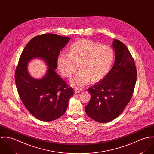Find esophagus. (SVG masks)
Here are the masks:
<instances>
[{
    "mask_svg": "<svg viewBox=\"0 0 154 154\" xmlns=\"http://www.w3.org/2000/svg\"><path fill=\"white\" fill-rule=\"evenodd\" d=\"M81 91H82V89H79V88H76L74 89L75 93H79Z\"/></svg>",
    "mask_w": 154,
    "mask_h": 154,
    "instance_id": "1",
    "label": "esophagus"
}]
</instances>
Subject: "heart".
Returning a JSON list of instances; mask_svg holds the SVG:
<instances>
[{"label": "heart", "mask_w": 154, "mask_h": 154, "mask_svg": "<svg viewBox=\"0 0 154 154\" xmlns=\"http://www.w3.org/2000/svg\"><path fill=\"white\" fill-rule=\"evenodd\" d=\"M114 59L113 49L108 45L88 40L72 44L69 53L62 51L57 57V65L62 75L70 78L78 70H81L72 79L71 84L81 87L91 81L104 78L109 72Z\"/></svg>", "instance_id": "obj_1"}]
</instances>
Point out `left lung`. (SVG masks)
Instances as JSON below:
<instances>
[{
  "label": "left lung",
  "mask_w": 154,
  "mask_h": 154,
  "mask_svg": "<svg viewBox=\"0 0 154 154\" xmlns=\"http://www.w3.org/2000/svg\"><path fill=\"white\" fill-rule=\"evenodd\" d=\"M115 62L102 81L88 89L91 99L85 109L88 116L99 123L117 117L132 98L137 70L131 53L122 42L114 39Z\"/></svg>",
  "instance_id": "8db88e82"
}]
</instances>
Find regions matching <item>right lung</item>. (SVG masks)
<instances>
[{
  "label": "right lung",
  "instance_id": "obj_1",
  "mask_svg": "<svg viewBox=\"0 0 154 154\" xmlns=\"http://www.w3.org/2000/svg\"><path fill=\"white\" fill-rule=\"evenodd\" d=\"M69 40L54 34L37 35L27 43L20 56L15 73L17 91L26 109L40 120L50 122L61 117L73 95V89L54 71L60 51ZM35 57L44 59L49 67L41 80L32 79L27 70V62Z\"/></svg>",
  "mask_w": 154,
  "mask_h": 154
}]
</instances>
